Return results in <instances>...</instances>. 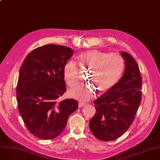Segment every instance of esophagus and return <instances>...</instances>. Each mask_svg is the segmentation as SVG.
I'll list each match as a JSON object with an SVG mask.
<instances>
[{"mask_svg":"<svg viewBox=\"0 0 160 160\" xmlns=\"http://www.w3.org/2000/svg\"><path fill=\"white\" fill-rule=\"evenodd\" d=\"M86 105V103L85 102H80L78 103V107L79 108H82V107H83Z\"/></svg>","mask_w":160,"mask_h":160,"instance_id":"esophagus-1","label":"esophagus"}]
</instances>
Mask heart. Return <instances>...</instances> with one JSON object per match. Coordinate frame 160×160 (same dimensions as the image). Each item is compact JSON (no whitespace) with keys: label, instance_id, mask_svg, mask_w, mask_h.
I'll return each instance as SVG.
<instances>
[{"label":"heart","instance_id":"b5f03b06","mask_svg":"<svg viewBox=\"0 0 160 160\" xmlns=\"http://www.w3.org/2000/svg\"><path fill=\"white\" fill-rule=\"evenodd\" d=\"M81 69H88L89 80L93 82L100 92L112 88L119 80L124 69V59L119 54L108 53L99 50H91L80 54L77 57ZM78 67L74 62H67L63 70V79L69 87L78 82ZM96 88L92 86H78L70 89L71 97L88 100L94 97Z\"/></svg>","mask_w":160,"mask_h":160}]
</instances>
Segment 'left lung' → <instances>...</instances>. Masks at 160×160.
<instances>
[{
	"label": "left lung",
	"instance_id": "8db88e82",
	"mask_svg": "<svg viewBox=\"0 0 160 160\" xmlns=\"http://www.w3.org/2000/svg\"><path fill=\"white\" fill-rule=\"evenodd\" d=\"M125 69L122 78L94 100L96 113L90 120L93 136L102 141L117 139L132 124L141 101L142 80L139 66L129 54L122 52Z\"/></svg>",
	"mask_w": 160,
	"mask_h": 160
}]
</instances>
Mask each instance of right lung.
Returning a JSON list of instances; mask_svg holds the SVG:
<instances>
[{
    "instance_id": "1",
    "label": "right lung",
    "mask_w": 160,
    "mask_h": 160,
    "mask_svg": "<svg viewBox=\"0 0 160 160\" xmlns=\"http://www.w3.org/2000/svg\"><path fill=\"white\" fill-rule=\"evenodd\" d=\"M73 52L59 45L39 47L27 55L21 67L16 88L18 110L28 130L38 138L58 136L78 108L74 99L60 101L66 91L63 67Z\"/></svg>"
}]
</instances>
